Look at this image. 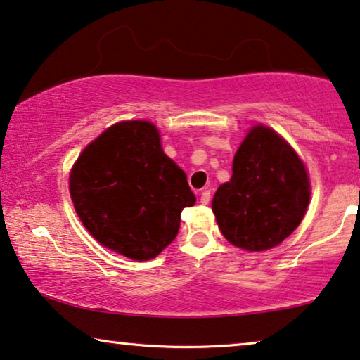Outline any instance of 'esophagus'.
Wrapping results in <instances>:
<instances>
[{
    "label": "esophagus",
    "instance_id": "1",
    "mask_svg": "<svg viewBox=\"0 0 360 360\" xmlns=\"http://www.w3.org/2000/svg\"><path fill=\"white\" fill-rule=\"evenodd\" d=\"M200 202L204 205L209 204V202H210V191L209 189H204L200 192Z\"/></svg>",
    "mask_w": 360,
    "mask_h": 360
}]
</instances>
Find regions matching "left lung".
I'll use <instances>...</instances> for the list:
<instances>
[{"label": "left lung", "mask_w": 360, "mask_h": 360, "mask_svg": "<svg viewBox=\"0 0 360 360\" xmlns=\"http://www.w3.org/2000/svg\"><path fill=\"white\" fill-rule=\"evenodd\" d=\"M308 200L305 165L274 130L256 125L238 148L231 179L217 189L212 210L231 245L264 251L300 225Z\"/></svg>", "instance_id": "left-lung-1"}]
</instances>
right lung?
<instances>
[{"label":"right lung","instance_id":"add662e5","mask_svg":"<svg viewBox=\"0 0 360 360\" xmlns=\"http://www.w3.org/2000/svg\"><path fill=\"white\" fill-rule=\"evenodd\" d=\"M70 194L86 230L135 261L158 256L178 235L182 209L195 204L184 171L145 120L115 124L86 146L70 174Z\"/></svg>","mask_w":360,"mask_h":360}]
</instances>
